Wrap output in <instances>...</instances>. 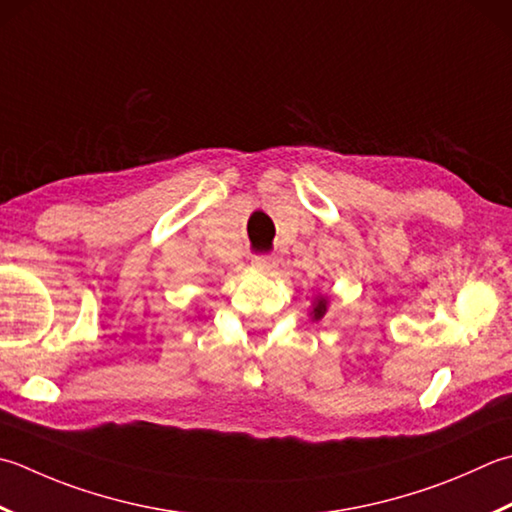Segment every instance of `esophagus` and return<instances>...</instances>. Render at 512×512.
<instances>
[{"label": "esophagus", "mask_w": 512, "mask_h": 512, "mask_svg": "<svg viewBox=\"0 0 512 512\" xmlns=\"http://www.w3.org/2000/svg\"><path fill=\"white\" fill-rule=\"evenodd\" d=\"M253 266L259 268V270H270V268L277 266V257L275 255H255Z\"/></svg>", "instance_id": "1"}]
</instances>
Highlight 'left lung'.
<instances>
[{
	"label": "left lung",
	"instance_id": "obj_1",
	"mask_svg": "<svg viewBox=\"0 0 512 512\" xmlns=\"http://www.w3.org/2000/svg\"><path fill=\"white\" fill-rule=\"evenodd\" d=\"M324 313H326V299H324V297H319V299H317V304H315L313 315H315V319H322V317H324Z\"/></svg>",
	"mask_w": 512,
	"mask_h": 512
}]
</instances>
